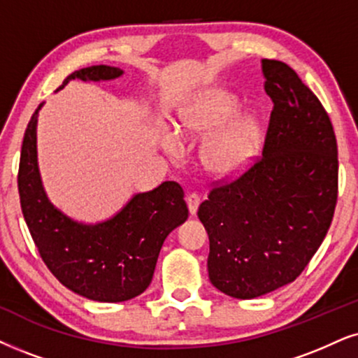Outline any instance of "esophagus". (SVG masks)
Returning a JSON list of instances; mask_svg holds the SVG:
<instances>
[{
	"instance_id": "34e87169",
	"label": "esophagus",
	"mask_w": 358,
	"mask_h": 358,
	"mask_svg": "<svg viewBox=\"0 0 358 358\" xmlns=\"http://www.w3.org/2000/svg\"><path fill=\"white\" fill-rule=\"evenodd\" d=\"M187 205H188L189 215L194 216L198 211V206H200V196H198L196 193H189L187 196Z\"/></svg>"
}]
</instances>
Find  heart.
Returning a JSON list of instances; mask_svg holds the SVG:
<instances>
[{
	"instance_id": "1",
	"label": "heart",
	"mask_w": 358,
	"mask_h": 358,
	"mask_svg": "<svg viewBox=\"0 0 358 358\" xmlns=\"http://www.w3.org/2000/svg\"><path fill=\"white\" fill-rule=\"evenodd\" d=\"M238 99L228 92H210L180 115L178 134L188 138H205L200 150L201 165L221 180H233L256 164L264 143V127L257 115L238 114ZM160 145L166 153L180 150L176 135L169 127L160 134Z\"/></svg>"
}]
</instances>
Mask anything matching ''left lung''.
<instances>
[{"label": "left lung", "mask_w": 358, "mask_h": 358, "mask_svg": "<svg viewBox=\"0 0 358 358\" xmlns=\"http://www.w3.org/2000/svg\"><path fill=\"white\" fill-rule=\"evenodd\" d=\"M273 99L262 157L198 208L208 275L234 299L292 282L322 244L337 201V140L322 103L291 67L261 61Z\"/></svg>", "instance_id": "left-lung-1"}]
</instances>
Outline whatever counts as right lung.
I'll list each match as a JSON object with an SVG mask.
<instances>
[{
    "label": "right lung",
    "mask_w": 358,
    "mask_h": 358,
    "mask_svg": "<svg viewBox=\"0 0 358 358\" xmlns=\"http://www.w3.org/2000/svg\"><path fill=\"white\" fill-rule=\"evenodd\" d=\"M124 76L120 67L90 66L67 76L71 80L107 83ZM31 117L21 147L17 189L21 210L43 261L59 282L85 299L124 302L150 286L166 236L185 223L183 189L164 182L150 192L134 193L110 218L84 223L49 200L38 164V115Z\"/></svg>",
    "instance_id": "1"
}]
</instances>
